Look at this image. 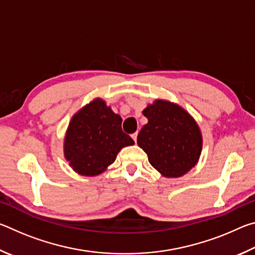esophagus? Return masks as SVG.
Instances as JSON below:
<instances>
[{
	"instance_id": "esophagus-1",
	"label": "esophagus",
	"mask_w": 255,
	"mask_h": 255,
	"mask_svg": "<svg viewBox=\"0 0 255 255\" xmlns=\"http://www.w3.org/2000/svg\"><path fill=\"white\" fill-rule=\"evenodd\" d=\"M137 135H138L137 132H133L132 135H131V138H132V139H133V141H135V143H136V141H137Z\"/></svg>"
}]
</instances>
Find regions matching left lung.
I'll use <instances>...</instances> for the list:
<instances>
[{"label":"left lung","mask_w":255,"mask_h":255,"mask_svg":"<svg viewBox=\"0 0 255 255\" xmlns=\"http://www.w3.org/2000/svg\"><path fill=\"white\" fill-rule=\"evenodd\" d=\"M148 123L137 136L150 165L166 178H179L196 165L202 149V136L196 120L183 108L155 100L143 111Z\"/></svg>","instance_id":"obj_1"}]
</instances>
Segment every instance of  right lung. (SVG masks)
Here are the masks:
<instances>
[{
  "label": "right lung",
  "instance_id": "1",
  "mask_svg": "<svg viewBox=\"0 0 255 255\" xmlns=\"http://www.w3.org/2000/svg\"><path fill=\"white\" fill-rule=\"evenodd\" d=\"M123 119L102 99H94L73 116L64 139V156L81 175L102 173L125 146L133 145L122 129Z\"/></svg>",
  "mask_w": 255,
  "mask_h": 255
}]
</instances>
